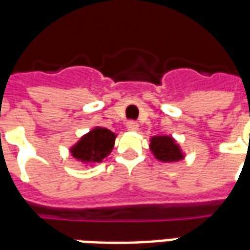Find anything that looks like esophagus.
<instances>
[{"instance_id": "1", "label": "esophagus", "mask_w": 250, "mask_h": 250, "mask_svg": "<svg viewBox=\"0 0 250 250\" xmlns=\"http://www.w3.org/2000/svg\"><path fill=\"white\" fill-rule=\"evenodd\" d=\"M126 127L129 130H137L138 129V124L136 121H127Z\"/></svg>"}]
</instances>
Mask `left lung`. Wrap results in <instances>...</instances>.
Returning a JSON list of instances; mask_svg holds the SVG:
<instances>
[{
  "label": "left lung",
  "instance_id": "obj_1",
  "mask_svg": "<svg viewBox=\"0 0 250 250\" xmlns=\"http://www.w3.org/2000/svg\"><path fill=\"white\" fill-rule=\"evenodd\" d=\"M150 149L154 157L164 163H174L184 157L180 146L170 136H156L150 140Z\"/></svg>",
  "mask_w": 250,
  "mask_h": 250
}]
</instances>
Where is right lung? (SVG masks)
<instances>
[{
	"instance_id": "right-lung-1",
	"label": "right lung",
	"mask_w": 250,
	"mask_h": 250,
	"mask_svg": "<svg viewBox=\"0 0 250 250\" xmlns=\"http://www.w3.org/2000/svg\"><path fill=\"white\" fill-rule=\"evenodd\" d=\"M116 134L105 127H94L72 147V156L83 163H100L112 152Z\"/></svg>"
}]
</instances>
